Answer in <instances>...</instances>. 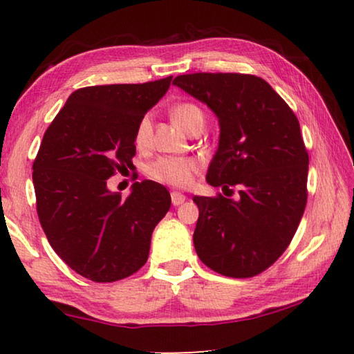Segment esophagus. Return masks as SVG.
Here are the masks:
<instances>
[{"label": "esophagus", "mask_w": 354, "mask_h": 354, "mask_svg": "<svg viewBox=\"0 0 354 354\" xmlns=\"http://www.w3.org/2000/svg\"><path fill=\"white\" fill-rule=\"evenodd\" d=\"M171 205L173 206H179V205H183V203L185 201V195H183V194H179V192H171Z\"/></svg>", "instance_id": "obj_1"}]
</instances>
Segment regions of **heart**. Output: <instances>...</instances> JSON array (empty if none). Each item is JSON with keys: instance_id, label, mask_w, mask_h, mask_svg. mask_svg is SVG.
Returning <instances> with one entry per match:
<instances>
[{"instance_id": "obj_1", "label": "heart", "mask_w": 354, "mask_h": 354, "mask_svg": "<svg viewBox=\"0 0 354 354\" xmlns=\"http://www.w3.org/2000/svg\"><path fill=\"white\" fill-rule=\"evenodd\" d=\"M170 117L179 128L185 133H190L195 127H200L205 122L201 109L194 103H176L171 106ZM151 118L143 115L137 122L134 143L139 149H145L151 142ZM198 165L194 159L187 158H160L148 167V175L159 183L173 185V187H187L194 181V176Z\"/></svg>"}]
</instances>
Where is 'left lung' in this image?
I'll return each mask as SVG.
<instances>
[{
	"label": "left lung",
	"instance_id": "1",
	"mask_svg": "<svg viewBox=\"0 0 354 354\" xmlns=\"http://www.w3.org/2000/svg\"><path fill=\"white\" fill-rule=\"evenodd\" d=\"M173 84L218 118V148L206 181L239 190L236 200L194 196L196 254L223 277H256L289 247L306 207L309 156L298 118L253 75H181Z\"/></svg>",
	"mask_w": 354,
	"mask_h": 354
}]
</instances>
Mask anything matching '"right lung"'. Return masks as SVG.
Masks as SVG:
<instances>
[{
  "mask_svg": "<svg viewBox=\"0 0 354 354\" xmlns=\"http://www.w3.org/2000/svg\"><path fill=\"white\" fill-rule=\"evenodd\" d=\"M171 77L77 88L40 143L32 165L40 225L57 256L95 283L145 266L154 227L170 209L164 185L134 183L123 200L107 179L133 165L137 122L167 93Z\"/></svg>",
  "mask_w": 354,
  "mask_h": 354,
  "instance_id": "right-lung-1",
  "label": "right lung"
}]
</instances>
